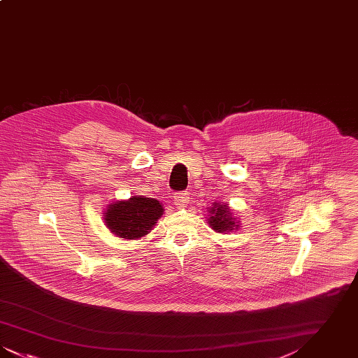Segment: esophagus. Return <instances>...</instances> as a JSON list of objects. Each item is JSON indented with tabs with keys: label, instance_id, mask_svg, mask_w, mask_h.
Returning a JSON list of instances; mask_svg holds the SVG:
<instances>
[{
	"label": "esophagus",
	"instance_id": "34e87169",
	"mask_svg": "<svg viewBox=\"0 0 358 358\" xmlns=\"http://www.w3.org/2000/svg\"><path fill=\"white\" fill-rule=\"evenodd\" d=\"M174 201H176V204L178 205V208H184L189 201V196H187V192L176 193L174 194Z\"/></svg>",
	"mask_w": 358,
	"mask_h": 358
}]
</instances>
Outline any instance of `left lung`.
Here are the masks:
<instances>
[{"label":"left lung","mask_w":358,"mask_h":358,"mask_svg":"<svg viewBox=\"0 0 358 358\" xmlns=\"http://www.w3.org/2000/svg\"><path fill=\"white\" fill-rule=\"evenodd\" d=\"M209 217L206 219V222L209 227L219 234H225V232H232L238 231L240 227V220L236 219V216L232 215V210L229 209L228 204L225 203H213L212 206L208 208Z\"/></svg>","instance_id":"left-lung-1"}]
</instances>
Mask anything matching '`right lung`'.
Segmentation results:
<instances>
[{
  "instance_id": "obj_1",
  "label": "right lung",
  "mask_w": 358,
  "mask_h": 358,
  "mask_svg": "<svg viewBox=\"0 0 358 358\" xmlns=\"http://www.w3.org/2000/svg\"><path fill=\"white\" fill-rule=\"evenodd\" d=\"M164 215V205L145 196H131L106 206L103 220L117 238L139 240L145 238Z\"/></svg>"
}]
</instances>
